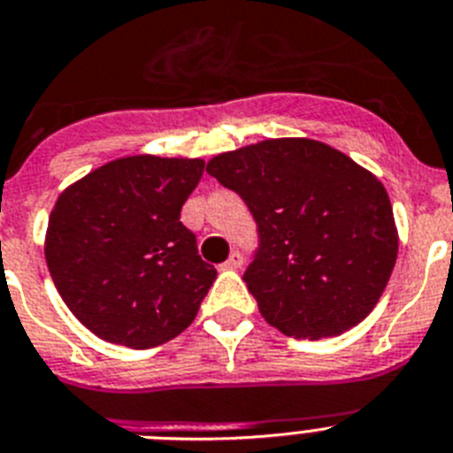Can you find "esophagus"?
Masks as SVG:
<instances>
[{
    "label": "esophagus",
    "mask_w": 453,
    "mask_h": 453,
    "mask_svg": "<svg viewBox=\"0 0 453 453\" xmlns=\"http://www.w3.org/2000/svg\"><path fill=\"white\" fill-rule=\"evenodd\" d=\"M242 265H244V256H242L239 250H233V253H230V257L223 262V269H239Z\"/></svg>",
    "instance_id": "esophagus-1"
}]
</instances>
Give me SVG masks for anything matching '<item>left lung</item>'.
Listing matches in <instances>:
<instances>
[{"mask_svg":"<svg viewBox=\"0 0 453 453\" xmlns=\"http://www.w3.org/2000/svg\"><path fill=\"white\" fill-rule=\"evenodd\" d=\"M207 173L237 193L257 226L244 272L262 318L295 338L362 322L396 265L398 233L378 177L309 138L214 156Z\"/></svg>","mask_w":453,"mask_h":453,"instance_id":"1","label":"left lung"}]
</instances>
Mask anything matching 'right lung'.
Listing matches in <instances>:
<instances>
[{"label":"right lung","mask_w":453,"mask_h":453,"mask_svg":"<svg viewBox=\"0 0 453 453\" xmlns=\"http://www.w3.org/2000/svg\"><path fill=\"white\" fill-rule=\"evenodd\" d=\"M203 173L200 158L127 156L57 197L45 262L71 313L98 338L154 348L196 320L216 269L180 216Z\"/></svg>","instance_id":"add662e5"}]
</instances>
